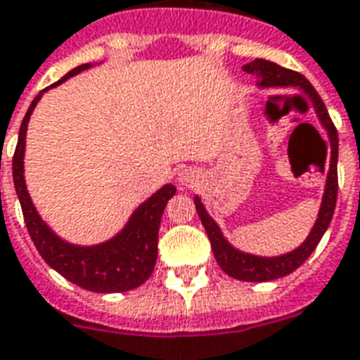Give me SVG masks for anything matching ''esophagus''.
Returning a JSON list of instances; mask_svg holds the SVG:
<instances>
[{
  "mask_svg": "<svg viewBox=\"0 0 360 360\" xmlns=\"http://www.w3.org/2000/svg\"><path fill=\"white\" fill-rule=\"evenodd\" d=\"M198 179H200V175H198L194 168H183L179 175H177V181H179L181 186H194Z\"/></svg>",
  "mask_w": 360,
  "mask_h": 360,
  "instance_id": "obj_1",
  "label": "esophagus"
}]
</instances>
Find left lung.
Masks as SVG:
<instances>
[{
  "instance_id": "left-lung-1",
  "label": "left lung",
  "mask_w": 360,
  "mask_h": 360,
  "mask_svg": "<svg viewBox=\"0 0 360 360\" xmlns=\"http://www.w3.org/2000/svg\"><path fill=\"white\" fill-rule=\"evenodd\" d=\"M246 72L257 75V86L259 89H300L303 90L312 101L316 118L327 133V144H329V168H327L326 186H323L322 201H320V209H318L316 221L312 229L309 231L305 240L292 251H286L283 255L264 257L255 255V253H248L238 248H235L227 240L220 226L216 220L207 212L205 205L201 203L200 195H194V205L198 210L201 224L205 227L207 236H209L212 253L216 257V262L220 268L226 271L229 277H235L238 281L248 283H264L274 281L279 277H285L297 270L303 262L311 257V253L316 250L318 242L322 240L323 233L327 231L331 224L335 205H337V192H338V179H337V165H338V133L333 125L329 112H327L326 105L318 92L312 89V84L297 72L286 70L279 64L266 60V58H255L250 64L244 66Z\"/></svg>"
}]
</instances>
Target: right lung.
<instances>
[{
  "instance_id": "add662e5",
  "label": "right lung",
  "mask_w": 360,
  "mask_h": 360,
  "mask_svg": "<svg viewBox=\"0 0 360 360\" xmlns=\"http://www.w3.org/2000/svg\"><path fill=\"white\" fill-rule=\"evenodd\" d=\"M96 64H81L74 68L63 79H58L57 83L38 92L33 103L29 105L27 112L23 116L22 127H20L18 146L14 151L13 179L16 195L22 205L25 226L44 261L68 281L81 286L84 290L112 294V292L133 290L148 281V277L151 276L155 262H157L160 218H162L168 200L175 194V186L172 183H166L148 200L142 201L133 210L129 220L125 221V226L116 235L110 236L109 240L92 244V246H81V244H72L60 238L42 220V216L38 214L37 207L29 195L27 185H25V166H23L29 120L37 103L42 99L44 92L55 89L64 81H68L70 77Z\"/></svg>"
}]
</instances>
